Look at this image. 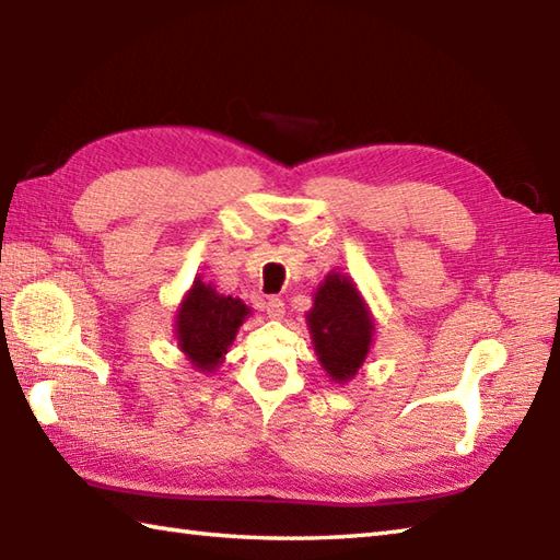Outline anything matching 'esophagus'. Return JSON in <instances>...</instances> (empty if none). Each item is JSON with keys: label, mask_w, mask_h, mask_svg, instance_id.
<instances>
[{"label": "esophagus", "mask_w": 560, "mask_h": 560, "mask_svg": "<svg viewBox=\"0 0 560 560\" xmlns=\"http://www.w3.org/2000/svg\"><path fill=\"white\" fill-rule=\"evenodd\" d=\"M265 311L271 319H281L283 313H287V311H283V301L277 299V295H269L267 303H265Z\"/></svg>", "instance_id": "34e87169"}]
</instances>
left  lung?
Segmentation results:
<instances>
[{
	"instance_id": "1",
	"label": "left lung",
	"mask_w": 560,
	"mask_h": 560,
	"mask_svg": "<svg viewBox=\"0 0 560 560\" xmlns=\"http://www.w3.org/2000/svg\"><path fill=\"white\" fill-rule=\"evenodd\" d=\"M313 343L331 380L347 383L359 373L373 337V319L368 315L351 279L329 273L315 293V307L307 313Z\"/></svg>"
}]
</instances>
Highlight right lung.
I'll use <instances>...</instances> for the list:
<instances>
[{
    "label": "right lung",
    "mask_w": 560,
    "mask_h": 560,
    "mask_svg": "<svg viewBox=\"0 0 560 560\" xmlns=\"http://www.w3.org/2000/svg\"><path fill=\"white\" fill-rule=\"evenodd\" d=\"M247 305L231 295H219L197 279L177 313V343L199 371H213L229 351L237 327L243 325Z\"/></svg>",
    "instance_id": "obj_1"
}]
</instances>
